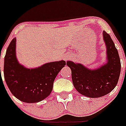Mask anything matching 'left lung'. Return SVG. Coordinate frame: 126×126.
I'll return each mask as SVG.
<instances>
[{
  "mask_svg": "<svg viewBox=\"0 0 126 126\" xmlns=\"http://www.w3.org/2000/svg\"><path fill=\"white\" fill-rule=\"evenodd\" d=\"M104 41L107 46V63L97 69L91 70L79 63L68 61L71 69L72 80L75 88L82 95L97 98L113 90L119 79L121 63L118 52L111 37L104 31Z\"/></svg>",
  "mask_w": 126,
  "mask_h": 126,
  "instance_id": "obj_1",
  "label": "left lung"
}]
</instances>
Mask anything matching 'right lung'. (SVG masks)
<instances>
[{"label":"right lung","mask_w":126,"mask_h":126,"mask_svg":"<svg viewBox=\"0 0 126 126\" xmlns=\"http://www.w3.org/2000/svg\"><path fill=\"white\" fill-rule=\"evenodd\" d=\"M16 38H13L4 57V76L11 93L21 101L29 103L41 101L51 94L54 80L66 62L63 60L27 69L17 61Z\"/></svg>","instance_id":"right-lung-1"}]
</instances>
